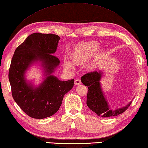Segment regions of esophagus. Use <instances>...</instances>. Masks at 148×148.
Returning a JSON list of instances; mask_svg holds the SVG:
<instances>
[{
    "label": "esophagus",
    "instance_id": "1",
    "mask_svg": "<svg viewBox=\"0 0 148 148\" xmlns=\"http://www.w3.org/2000/svg\"><path fill=\"white\" fill-rule=\"evenodd\" d=\"M75 84H76V85H80L82 83V82H81V80H80L79 79H76L75 80Z\"/></svg>",
    "mask_w": 148,
    "mask_h": 148
}]
</instances>
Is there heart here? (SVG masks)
<instances>
[{
	"label": "heart",
	"instance_id": "b5f03b06",
	"mask_svg": "<svg viewBox=\"0 0 148 148\" xmlns=\"http://www.w3.org/2000/svg\"><path fill=\"white\" fill-rule=\"evenodd\" d=\"M100 44L96 41L82 42L77 45L70 53V59L75 65H82L90 60L95 55V60L88 66V69H92L97 61L102 58L106 50L103 48H99ZM70 62H65L64 66L66 69L73 70L74 65Z\"/></svg>",
	"mask_w": 148,
	"mask_h": 148
}]
</instances>
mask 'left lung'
<instances>
[{"label":"left lung","instance_id":"1","mask_svg":"<svg viewBox=\"0 0 148 148\" xmlns=\"http://www.w3.org/2000/svg\"><path fill=\"white\" fill-rule=\"evenodd\" d=\"M102 74L103 72L101 71H95L88 72L81 77L83 84L87 86L88 88L87 95V105L91 111L95 112L99 116L106 118L118 116L127 109L131 101L122 108L113 111L110 109L101 87L100 80Z\"/></svg>","mask_w":148,"mask_h":148}]
</instances>
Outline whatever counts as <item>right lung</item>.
I'll list each match as a JSON object with an SVG mask.
<instances>
[{
  "label": "right lung",
  "mask_w": 148,
  "mask_h": 148,
  "mask_svg": "<svg viewBox=\"0 0 148 148\" xmlns=\"http://www.w3.org/2000/svg\"><path fill=\"white\" fill-rule=\"evenodd\" d=\"M60 39L56 34H32L16 48L12 59L8 77L12 96L20 108L33 119H42L54 114L64 95L74 86V79L63 82L51 74L60 63L53 55ZM35 61L42 63L47 76L39 87L28 83L24 76Z\"/></svg>",
  "instance_id": "add662e5"
}]
</instances>
